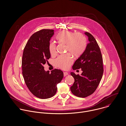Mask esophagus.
<instances>
[{
	"label": "esophagus",
	"mask_w": 126,
	"mask_h": 126,
	"mask_svg": "<svg viewBox=\"0 0 126 126\" xmlns=\"http://www.w3.org/2000/svg\"><path fill=\"white\" fill-rule=\"evenodd\" d=\"M68 75V72H63V75L64 77L66 76L67 75Z\"/></svg>",
	"instance_id": "34e87169"
}]
</instances>
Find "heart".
<instances>
[{
    "mask_svg": "<svg viewBox=\"0 0 126 126\" xmlns=\"http://www.w3.org/2000/svg\"><path fill=\"white\" fill-rule=\"evenodd\" d=\"M56 40L61 44L65 45V51L75 57H79L83 53L85 46L86 40L82 34L74 33L68 31H63L57 36ZM49 51L51 56L56 54V45L51 43L49 46ZM73 62V58L70 54L59 56L54 61V65L63 70L68 69Z\"/></svg>",
    "mask_w": 126,
    "mask_h": 126,
    "instance_id": "heart-1",
    "label": "heart"
}]
</instances>
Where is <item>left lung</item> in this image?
Here are the masks:
<instances>
[{
  "mask_svg": "<svg viewBox=\"0 0 126 126\" xmlns=\"http://www.w3.org/2000/svg\"><path fill=\"white\" fill-rule=\"evenodd\" d=\"M89 43L83 53L75 61L73 70L81 69L80 75L71 72L75 81L70 87L72 93L80 97H87L96 89L103 74V59L100 48L95 39L90 33L85 32Z\"/></svg>",
  "mask_w": 126,
  "mask_h": 126,
  "instance_id": "1",
  "label": "left lung"
}]
</instances>
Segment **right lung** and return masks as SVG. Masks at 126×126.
Returning <instances> with one entry per match:
<instances>
[{
    "label": "right lung",
    "instance_id": "right-lung-1",
    "mask_svg": "<svg viewBox=\"0 0 126 126\" xmlns=\"http://www.w3.org/2000/svg\"><path fill=\"white\" fill-rule=\"evenodd\" d=\"M54 30L43 29L32 35L23 51L22 67L25 83L36 97L47 99L56 93L57 85L63 77V72L58 69L46 71L44 65L50 58L49 46Z\"/></svg>",
    "mask_w": 126,
    "mask_h": 126
}]
</instances>
